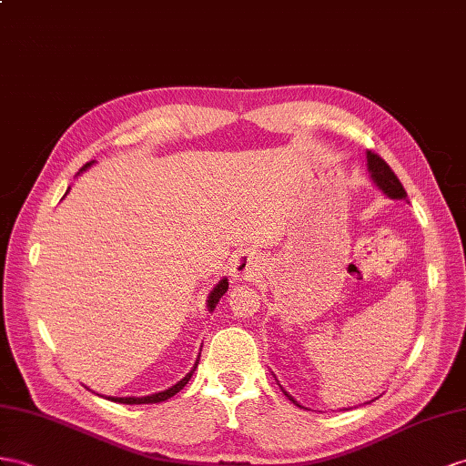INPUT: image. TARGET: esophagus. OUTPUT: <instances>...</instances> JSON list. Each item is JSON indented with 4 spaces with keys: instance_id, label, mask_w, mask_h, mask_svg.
<instances>
[{
    "instance_id": "esophagus-1",
    "label": "esophagus",
    "mask_w": 466,
    "mask_h": 466,
    "mask_svg": "<svg viewBox=\"0 0 466 466\" xmlns=\"http://www.w3.org/2000/svg\"><path fill=\"white\" fill-rule=\"evenodd\" d=\"M261 269H264V261L254 254H240L232 264V279L242 283L258 278Z\"/></svg>"
}]
</instances>
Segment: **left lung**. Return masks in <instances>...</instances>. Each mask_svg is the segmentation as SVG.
Masks as SVG:
<instances>
[{
  "label": "left lung",
  "instance_id": "1",
  "mask_svg": "<svg viewBox=\"0 0 466 466\" xmlns=\"http://www.w3.org/2000/svg\"><path fill=\"white\" fill-rule=\"evenodd\" d=\"M366 159H368V173H370V178H372V183L381 190V193H384L388 198H393V200H405L408 202V193H405V188H403V185L400 183V178L393 175V171L390 169V165L381 159V157H378L376 153H372V151H368V155H366ZM276 378V376H273ZM278 380V378H276ZM281 388V386H279ZM283 390V388H281ZM283 393L285 396H288L295 405H299V408H303V405L297 401L293 396H289L288 391L283 390Z\"/></svg>",
  "mask_w": 466,
  "mask_h": 466
}]
</instances>
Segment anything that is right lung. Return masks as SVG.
Returning <instances> with one entry per match:
<instances>
[{
	"instance_id": "add662e5",
	"label": "right lung",
	"mask_w": 466,
	"mask_h": 466,
	"mask_svg": "<svg viewBox=\"0 0 466 466\" xmlns=\"http://www.w3.org/2000/svg\"><path fill=\"white\" fill-rule=\"evenodd\" d=\"M92 163L94 161H90V163H86L85 167H82V169L78 171V175L80 173H85L86 169H90L92 167ZM70 188V187H68ZM68 193V190H66ZM66 197V195H65ZM228 291V279L226 278H222L217 285H214L212 288V291L208 293V299H207V309H208V313H212L214 309H217V305H218V301H220V297ZM198 360H200V354H198ZM198 360L195 362V366L190 368V372L183 378V380H178L175 386H171V388H167V390H163V391H157V393H151V396H141V398H136V396H131V398H112V396H108V400L110 401H117V403H126V405H141V403H159V401H165V400H169V398H173L175 393H178L181 391L187 384H188V380H190V376L195 374V370H197V366H198Z\"/></svg>"
}]
</instances>
